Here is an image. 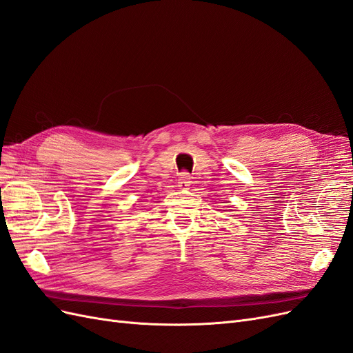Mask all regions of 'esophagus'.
<instances>
[{
    "mask_svg": "<svg viewBox=\"0 0 353 353\" xmlns=\"http://www.w3.org/2000/svg\"><path fill=\"white\" fill-rule=\"evenodd\" d=\"M190 184H191V176L187 172L181 174L179 178H178V187L187 188V187H190Z\"/></svg>",
    "mask_w": 353,
    "mask_h": 353,
    "instance_id": "34e87169",
    "label": "esophagus"
}]
</instances>
